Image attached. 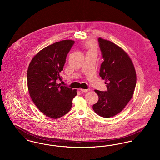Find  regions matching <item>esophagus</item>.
<instances>
[{
	"mask_svg": "<svg viewBox=\"0 0 160 160\" xmlns=\"http://www.w3.org/2000/svg\"><path fill=\"white\" fill-rule=\"evenodd\" d=\"M80 91L83 92H88L90 91L89 89H80Z\"/></svg>",
	"mask_w": 160,
	"mask_h": 160,
	"instance_id": "esophagus-1",
	"label": "esophagus"
}]
</instances>
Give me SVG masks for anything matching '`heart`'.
<instances>
[{
    "label": "heart",
    "instance_id": "obj_1",
    "mask_svg": "<svg viewBox=\"0 0 160 160\" xmlns=\"http://www.w3.org/2000/svg\"><path fill=\"white\" fill-rule=\"evenodd\" d=\"M87 47L89 48V50H96L97 44L95 41H90L87 43Z\"/></svg>",
    "mask_w": 160,
    "mask_h": 160
}]
</instances>
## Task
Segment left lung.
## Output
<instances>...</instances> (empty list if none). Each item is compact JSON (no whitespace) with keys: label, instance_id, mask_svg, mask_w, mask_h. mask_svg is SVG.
<instances>
[{"label":"left lung","instance_id":"1","mask_svg":"<svg viewBox=\"0 0 160 160\" xmlns=\"http://www.w3.org/2000/svg\"><path fill=\"white\" fill-rule=\"evenodd\" d=\"M104 59L99 76L105 80L107 91L95 90L99 99L93 105L94 112L109 118L119 113L132 98L136 85V72L129 56L113 42L98 38Z\"/></svg>","mask_w":160,"mask_h":160}]
</instances>
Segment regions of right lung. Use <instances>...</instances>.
Listing matches in <instances>:
<instances>
[{"label": "right lung", "mask_w": 160, "mask_h": 160, "mask_svg": "<svg viewBox=\"0 0 160 160\" xmlns=\"http://www.w3.org/2000/svg\"><path fill=\"white\" fill-rule=\"evenodd\" d=\"M63 40L47 46L32 59L27 72L28 90L35 106L48 117L58 119L67 114L77 91L56 83L61 80L67 56L74 45Z\"/></svg>", "instance_id": "obj_1"}]
</instances>
